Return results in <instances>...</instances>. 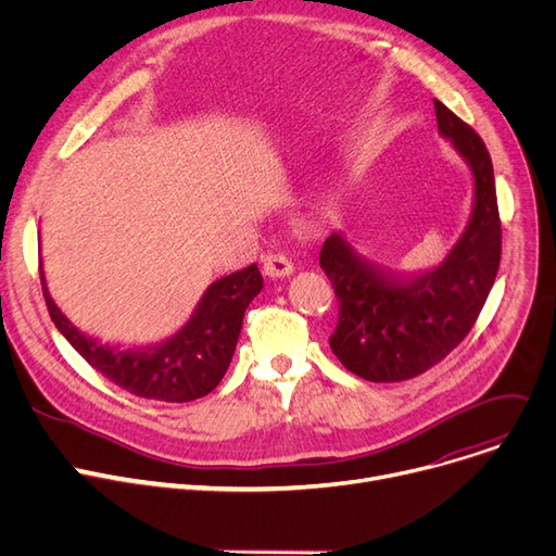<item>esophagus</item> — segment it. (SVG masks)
I'll use <instances>...</instances> for the list:
<instances>
[{
  "instance_id": "esophagus-1",
  "label": "esophagus",
  "mask_w": 556,
  "mask_h": 556,
  "mask_svg": "<svg viewBox=\"0 0 556 556\" xmlns=\"http://www.w3.org/2000/svg\"><path fill=\"white\" fill-rule=\"evenodd\" d=\"M263 269H265V276L278 280V278H287L293 274V265L291 260L282 253H267L263 257Z\"/></svg>"
}]
</instances>
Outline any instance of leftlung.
I'll list each match as a JSON object with an SVG mask.
<instances>
[{
	"label": "left lung",
	"mask_w": 556,
	"mask_h": 556,
	"mask_svg": "<svg viewBox=\"0 0 556 556\" xmlns=\"http://www.w3.org/2000/svg\"><path fill=\"white\" fill-rule=\"evenodd\" d=\"M438 135L460 154L473 177L465 231L433 269L390 271L358 253L343 231L320 249V269L334 285L339 323L330 348L366 381L421 375L458 345L476 323L501 265V219L494 166L482 139L440 101Z\"/></svg>",
	"instance_id": "8db88e82"
}]
</instances>
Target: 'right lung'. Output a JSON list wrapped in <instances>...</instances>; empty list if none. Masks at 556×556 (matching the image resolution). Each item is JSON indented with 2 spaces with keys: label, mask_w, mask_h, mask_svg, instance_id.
Wrapping results in <instances>:
<instances>
[{
  "label": "right lung",
  "mask_w": 556,
  "mask_h": 556,
  "mask_svg": "<svg viewBox=\"0 0 556 556\" xmlns=\"http://www.w3.org/2000/svg\"><path fill=\"white\" fill-rule=\"evenodd\" d=\"M40 274L51 320L91 368L137 397L179 404L208 395L222 381L238 345L244 312L263 289L255 265L224 276L208 285L177 334L156 345L118 350L85 337L53 303L45 271Z\"/></svg>",
  "instance_id": "1"
}]
</instances>
